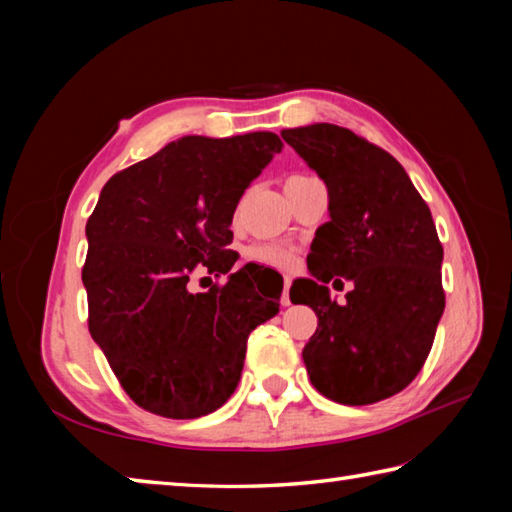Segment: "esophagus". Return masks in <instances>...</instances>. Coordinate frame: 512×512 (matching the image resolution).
Instances as JSON below:
<instances>
[{"instance_id": "obj_1", "label": "esophagus", "mask_w": 512, "mask_h": 512, "mask_svg": "<svg viewBox=\"0 0 512 512\" xmlns=\"http://www.w3.org/2000/svg\"><path fill=\"white\" fill-rule=\"evenodd\" d=\"M289 289H291V277L287 275V277H284V289H282V298H280V302H282V307H289V305H291V298H289Z\"/></svg>"}]
</instances>
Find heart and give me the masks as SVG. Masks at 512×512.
<instances>
[{
    "instance_id": "heart-1",
    "label": "heart",
    "mask_w": 512,
    "mask_h": 512,
    "mask_svg": "<svg viewBox=\"0 0 512 512\" xmlns=\"http://www.w3.org/2000/svg\"><path fill=\"white\" fill-rule=\"evenodd\" d=\"M250 262L262 264L268 268H289L293 264V255L284 246L277 244H255L246 250Z\"/></svg>"
}]
</instances>
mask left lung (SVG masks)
<instances>
[{
	"instance_id": "8db88e82",
	"label": "left lung",
	"mask_w": 512,
	"mask_h": 512,
	"mask_svg": "<svg viewBox=\"0 0 512 512\" xmlns=\"http://www.w3.org/2000/svg\"><path fill=\"white\" fill-rule=\"evenodd\" d=\"M282 137L329 196V221L307 257L311 277L289 291L318 316L302 350L309 379L339 404L386 400L424 366L445 311L436 223L402 164L348 128L311 124ZM336 274L353 282L345 306L328 298Z\"/></svg>"
}]
</instances>
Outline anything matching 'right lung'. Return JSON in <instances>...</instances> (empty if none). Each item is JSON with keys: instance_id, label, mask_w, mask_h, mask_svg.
<instances>
[{"instance_id": "1", "label": "right lung", "mask_w": 512, "mask_h": 512, "mask_svg": "<svg viewBox=\"0 0 512 512\" xmlns=\"http://www.w3.org/2000/svg\"><path fill=\"white\" fill-rule=\"evenodd\" d=\"M280 151L268 131L187 135L103 185L85 225L88 327L142 409L201 418L235 393L248 334L277 314L282 289L259 296L246 268L230 271L232 214ZM196 267L229 282L192 294Z\"/></svg>"}]
</instances>
